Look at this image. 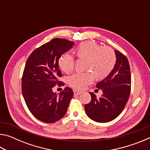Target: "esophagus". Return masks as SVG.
I'll use <instances>...</instances> for the list:
<instances>
[{
  "label": "esophagus",
  "mask_w": 150,
  "mask_h": 150,
  "mask_svg": "<svg viewBox=\"0 0 150 150\" xmlns=\"http://www.w3.org/2000/svg\"><path fill=\"white\" fill-rule=\"evenodd\" d=\"M73 93H74V95H79L81 93V91H78L77 90H74L73 91Z\"/></svg>",
  "instance_id": "obj_1"
}]
</instances>
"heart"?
I'll list each match as a JSON object with an SVG mask.
<instances>
[{
  "instance_id": "obj_1",
  "label": "heart",
  "mask_w": 150,
  "mask_h": 150,
  "mask_svg": "<svg viewBox=\"0 0 150 150\" xmlns=\"http://www.w3.org/2000/svg\"><path fill=\"white\" fill-rule=\"evenodd\" d=\"M76 53L79 59L86 60L85 69L88 71L75 73L67 78L68 85L75 89H84L93 81L94 76L96 80L106 78L116 64V57L112 49L92 41L81 43ZM58 64L63 72L70 73L74 69V58L71 55L65 54L60 57Z\"/></svg>"
}]
</instances>
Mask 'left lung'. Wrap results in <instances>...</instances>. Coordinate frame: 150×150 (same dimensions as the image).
Segmentation results:
<instances>
[{"label":"left lung","mask_w":150,"mask_h":150,"mask_svg":"<svg viewBox=\"0 0 150 150\" xmlns=\"http://www.w3.org/2000/svg\"><path fill=\"white\" fill-rule=\"evenodd\" d=\"M115 67L105 79L96 84L103 95L96 98L89 93L91 100L85 105L88 118L97 122H108L120 115L126 105L131 90V73L128 60L125 55L115 50Z\"/></svg>","instance_id":"obj_1"}]
</instances>
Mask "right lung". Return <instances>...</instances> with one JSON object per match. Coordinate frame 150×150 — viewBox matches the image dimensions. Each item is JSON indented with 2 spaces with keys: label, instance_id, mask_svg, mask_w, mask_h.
Listing matches in <instances>:
<instances>
[{
  "label": "right lung",
  "instance_id": "1",
  "mask_svg": "<svg viewBox=\"0 0 150 150\" xmlns=\"http://www.w3.org/2000/svg\"><path fill=\"white\" fill-rule=\"evenodd\" d=\"M74 42L54 38L33 52L26 61L22 78V91L25 103L33 116L45 123H54L65 116L73 96V91L65 87L59 95L52 88L64 85L59 58L71 49Z\"/></svg>",
  "mask_w": 150,
  "mask_h": 150
}]
</instances>
